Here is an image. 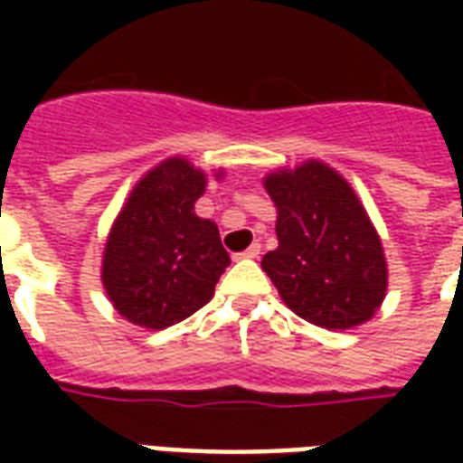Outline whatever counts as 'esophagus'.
I'll return each instance as SVG.
<instances>
[{
  "mask_svg": "<svg viewBox=\"0 0 463 463\" xmlns=\"http://www.w3.org/2000/svg\"><path fill=\"white\" fill-rule=\"evenodd\" d=\"M260 255V242H252L248 250H242L241 255H235V258H241V260H255Z\"/></svg>",
  "mask_w": 463,
  "mask_h": 463,
  "instance_id": "34e87169",
  "label": "esophagus"
}]
</instances>
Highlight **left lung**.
<instances>
[{
    "instance_id": "8db88e82",
    "label": "left lung",
    "mask_w": 463,
    "mask_h": 463,
    "mask_svg": "<svg viewBox=\"0 0 463 463\" xmlns=\"http://www.w3.org/2000/svg\"><path fill=\"white\" fill-rule=\"evenodd\" d=\"M278 205V248L262 258L285 305L325 330L367 322L387 292V262L367 211L340 173L320 161L265 178Z\"/></svg>"
}]
</instances>
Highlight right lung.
I'll return each mask as SVG.
<instances>
[{
	"mask_svg": "<svg viewBox=\"0 0 463 463\" xmlns=\"http://www.w3.org/2000/svg\"><path fill=\"white\" fill-rule=\"evenodd\" d=\"M205 183V173L175 156L146 173L118 213L101 280L118 315L133 325L163 330L191 317L231 265L218 225L193 211Z\"/></svg>",
	"mask_w": 463,
	"mask_h": 463,
	"instance_id": "obj_1",
	"label": "right lung"
}]
</instances>
